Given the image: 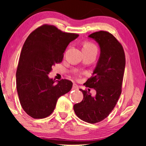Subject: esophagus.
<instances>
[{"mask_svg": "<svg viewBox=\"0 0 146 146\" xmlns=\"http://www.w3.org/2000/svg\"><path fill=\"white\" fill-rule=\"evenodd\" d=\"M72 89L73 90H78V85L76 84H74L73 86H72Z\"/></svg>", "mask_w": 146, "mask_h": 146, "instance_id": "1", "label": "esophagus"}]
</instances>
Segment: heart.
I'll list each match as a JSON object with an SVG mask.
<instances>
[{
  "mask_svg": "<svg viewBox=\"0 0 146 146\" xmlns=\"http://www.w3.org/2000/svg\"><path fill=\"white\" fill-rule=\"evenodd\" d=\"M92 49H96L97 48L96 46L92 43L90 42H85L83 46L82 50H92Z\"/></svg>",
  "mask_w": 146,
  "mask_h": 146,
  "instance_id": "obj_1",
  "label": "heart"
}]
</instances>
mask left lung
<instances>
[{
    "mask_svg": "<svg viewBox=\"0 0 146 146\" xmlns=\"http://www.w3.org/2000/svg\"><path fill=\"white\" fill-rule=\"evenodd\" d=\"M88 38L98 44L100 54L92 77L84 84L94 89L97 94L92 97L89 88L80 89L84 98L74 105V110L82 120L95 123L108 117L120 96L125 58L122 46L111 34L96 32Z\"/></svg>",
    "mask_w": 146,
    "mask_h": 146,
    "instance_id": "8db88e82",
    "label": "left lung"
}]
</instances>
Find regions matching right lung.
Here are the masks:
<instances>
[{
	"label": "right lung",
	"instance_id": "add662e5",
	"mask_svg": "<svg viewBox=\"0 0 146 146\" xmlns=\"http://www.w3.org/2000/svg\"><path fill=\"white\" fill-rule=\"evenodd\" d=\"M78 36L44 25L26 40L16 74L17 89L22 108L33 118L50 115L58 99L72 89L71 81H54L48 75L55 64L61 62L68 45Z\"/></svg>",
	"mask_w": 146,
	"mask_h": 146
}]
</instances>
